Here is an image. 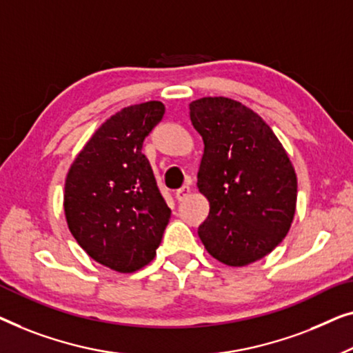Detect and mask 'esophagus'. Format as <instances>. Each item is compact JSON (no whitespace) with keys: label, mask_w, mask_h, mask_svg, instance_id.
<instances>
[{"label":"esophagus","mask_w":353,"mask_h":353,"mask_svg":"<svg viewBox=\"0 0 353 353\" xmlns=\"http://www.w3.org/2000/svg\"><path fill=\"white\" fill-rule=\"evenodd\" d=\"M188 195H190V187H188V185H183V187L179 188V190H176V200L177 201L185 200Z\"/></svg>","instance_id":"esophagus-1"}]
</instances>
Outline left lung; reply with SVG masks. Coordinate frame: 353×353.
<instances>
[{
    "label": "left lung",
    "mask_w": 353,
    "mask_h": 353,
    "mask_svg": "<svg viewBox=\"0 0 353 353\" xmlns=\"http://www.w3.org/2000/svg\"><path fill=\"white\" fill-rule=\"evenodd\" d=\"M190 120L205 143L196 185L210 201L198 236L225 265L262 259L294 219L297 177L290 157L270 126L233 99L193 101Z\"/></svg>",
    "instance_id": "obj_1"
}]
</instances>
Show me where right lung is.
I'll return each mask as SVG.
<instances>
[{"label": "right lung", "mask_w": 353, "mask_h": 353, "mask_svg": "<svg viewBox=\"0 0 353 353\" xmlns=\"http://www.w3.org/2000/svg\"><path fill=\"white\" fill-rule=\"evenodd\" d=\"M163 115L158 101L115 113L92 134L65 179L63 211L72 235L89 257L120 274L157 256L171 217L142 153Z\"/></svg>", "instance_id": "1"}]
</instances>
